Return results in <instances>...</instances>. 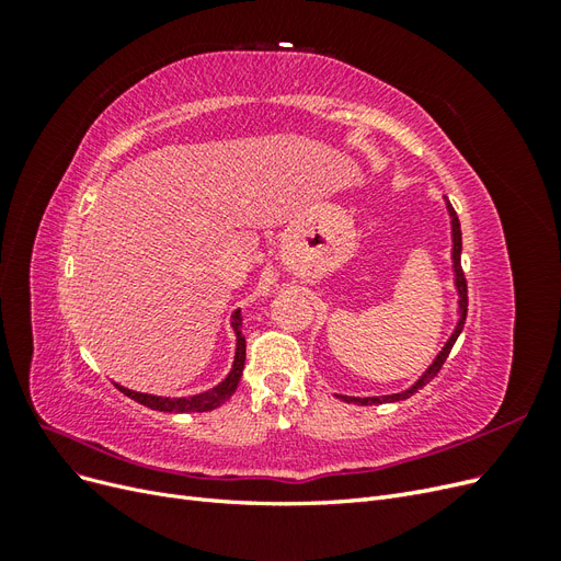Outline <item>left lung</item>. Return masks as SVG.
<instances>
[{"label":"left lung","instance_id":"obj_1","mask_svg":"<svg viewBox=\"0 0 561 561\" xmlns=\"http://www.w3.org/2000/svg\"><path fill=\"white\" fill-rule=\"evenodd\" d=\"M447 201V196H445ZM447 213H449V219H451V268H454V287H456V295H458V320H456V328L451 332V336L447 339V344L443 346V351H439L435 355V360L428 365V369L423 371V375L410 386L400 390V393H390V396H371V398H353V396H336L339 400L344 402H355V404H383V402H398V400H407L410 396H414L416 390H421L423 386H426L428 381H433L437 377V371L443 369L447 355L451 351V346L456 344L458 334H461L463 325H466V313H468V285H466V276H463V268H461V225H458V217H456V210L451 208V203L447 201Z\"/></svg>","mask_w":561,"mask_h":561}]
</instances>
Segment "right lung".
<instances>
[{
	"mask_svg": "<svg viewBox=\"0 0 561 561\" xmlns=\"http://www.w3.org/2000/svg\"><path fill=\"white\" fill-rule=\"evenodd\" d=\"M241 311H233L231 313V328L236 334V353H233V365L229 375L219 381L217 386L203 390V393L196 396H186V398H163V396H149V393H138V390H130L114 383L118 390H122L124 396H128L130 400L140 402L149 410H157V412H175V414H186V412H210L217 410L219 404H225L231 396L233 390L239 388L241 375H243V365H245V336L241 332Z\"/></svg>",
	"mask_w": 561,
	"mask_h": 561,
	"instance_id": "right-lung-1",
	"label": "right lung"
}]
</instances>
